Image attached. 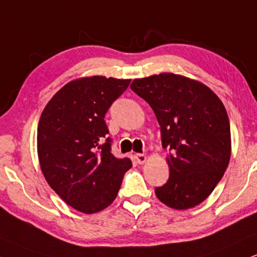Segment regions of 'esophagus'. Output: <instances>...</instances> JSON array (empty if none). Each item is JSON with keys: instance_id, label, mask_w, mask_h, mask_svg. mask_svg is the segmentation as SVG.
Here are the masks:
<instances>
[{"instance_id": "obj_1", "label": "esophagus", "mask_w": 257, "mask_h": 257, "mask_svg": "<svg viewBox=\"0 0 257 257\" xmlns=\"http://www.w3.org/2000/svg\"><path fill=\"white\" fill-rule=\"evenodd\" d=\"M135 160H136V162H138V164L142 165V164H145L146 161H147V157H146L145 154H138L135 157Z\"/></svg>"}]
</instances>
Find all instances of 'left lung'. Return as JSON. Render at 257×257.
<instances>
[{"label": "left lung", "mask_w": 257, "mask_h": 257, "mask_svg": "<svg viewBox=\"0 0 257 257\" xmlns=\"http://www.w3.org/2000/svg\"><path fill=\"white\" fill-rule=\"evenodd\" d=\"M131 89L152 106L162 147L170 149V178L155 188L159 200L175 210L199 205L222 179L231 155L222 100L203 83L167 72L134 79Z\"/></svg>", "instance_id": "8db88e82"}]
</instances>
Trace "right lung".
Listing matches in <instances>:
<instances>
[{
	"label": "right lung",
	"mask_w": 257,
	"mask_h": 257,
	"mask_svg": "<svg viewBox=\"0 0 257 257\" xmlns=\"http://www.w3.org/2000/svg\"><path fill=\"white\" fill-rule=\"evenodd\" d=\"M131 79L84 77L52 97L38 125V157L52 190L73 209L96 213L115 200L128 158L111 153L104 116Z\"/></svg>",
	"instance_id": "add662e5"
}]
</instances>
